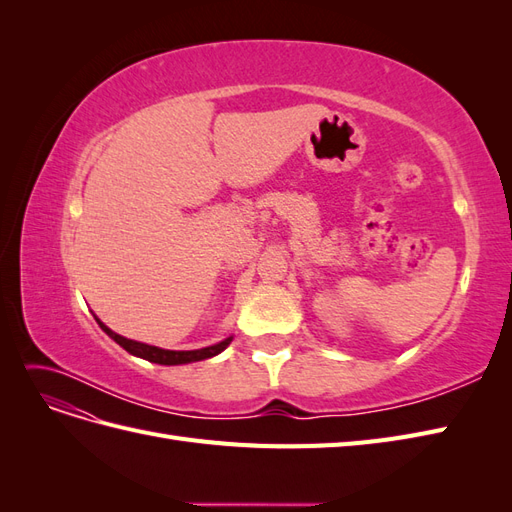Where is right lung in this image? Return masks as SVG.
Here are the masks:
<instances>
[{
    "mask_svg": "<svg viewBox=\"0 0 512 512\" xmlns=\"http://www.w3.org/2000/svg\"><path fill=\"white\" fill-rule=\"evenodd\" d=\"M96 318V316H94ZM96 322L100 324V329L115 339V342L123 348L128 350L130 354L138 356V359H145L149 363H158V365H185V363H196V361H205V359H211V356L220 354L228 348V344L232 342V335H228L226 339H222V342L213 344V346H207V348H200V350H164V348H158V346H149V344H143V342H134V339H128L123 337L115 331H111L106 327V324L96 318Z\"/></svg>",
    "mask_w": 512,
    "mask_h": 512,
    "instance_id": "obj_1",
    "label": "right lung"
}]
</instances>
